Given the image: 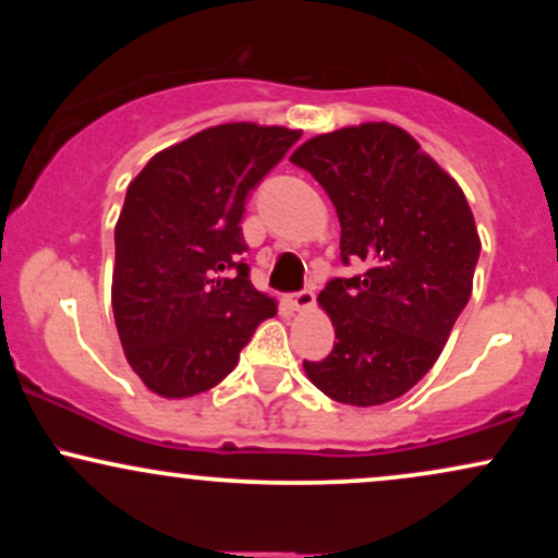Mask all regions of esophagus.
Wrapping results in <instances>:
<instances>
[{"label": "esophagus", "instance_id": "34e87169", "mask_svg": "<svg viewBox=\"0 0 558 558\" xmlns=\"http://www.w3.org/2000/svg\"><path fill=\"white\" fill-rule=\"evenodd\" d=\"M288 304H291L296 312H306V310H312V306H315V293H312V291L291 293Z\"/></svg>", "mask_w": 558, "mask_h": 558}]
</instances>
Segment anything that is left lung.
Returning <instances> with one entry per match:
<instances>
[{"label": "left lung", "mask_w": 558, "mask_h": 558, "mask_svg": "<svg viewBox=\"0 0 558 558\" xmlns=\"http://www.w3.org/2000/svg\"><path fill=\"white\" fill-rule=\"evenodd\" d=\"M291 162L328 191L343 265L362 267L317 296L338 341L304 373L332 401L380 407L427 375L470 301L475 217L459 183L399 125L323 133Z\"/></svg>", "instance_id": "left-lung-1"}]
</instances>
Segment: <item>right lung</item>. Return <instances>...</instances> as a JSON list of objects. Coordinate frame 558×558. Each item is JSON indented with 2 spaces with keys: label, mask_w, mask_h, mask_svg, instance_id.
<instances>
[{
  "label": "right lung",
  "mask_w": 558,
  "mask_h": 558,
  "mask_svg": "<svg viewBox=\"0 0 558 558\" xmlns=\"http://www.w3.org/2000/svg\"><path fill=\"white\" fill-rule=\"evenodd\" d=\"M283 125L226 123L157 151L114 226L112 312L131 369L151 393L215 388L278 301L248 280V191L296 144Z\"/></svg>",
  "instance_id": "right-lung-1"
}]
</instances>
